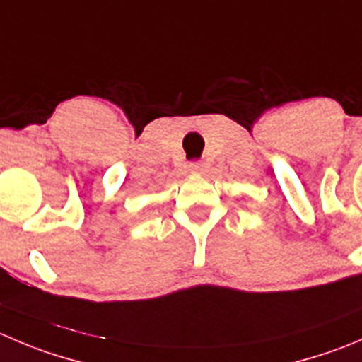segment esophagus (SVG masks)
Listing matches in <instances>:
<instances>
[{
	"label": "esophagus",
	"instance_id": "1",
	"mask_svg": "<svg viewBox=\"0 0 362 362\" xmlns=\"http://www.w3.org/2000/svg\"><path fill=\"white\" fill-rule=\"evenodd\" d=\"M188 170H190L192 174H204V172H206V165L201 163V161H194V163H190Z\"/></svg>",
	"mask_w": 362,
	"mask_h": 362
}]
</instances>
